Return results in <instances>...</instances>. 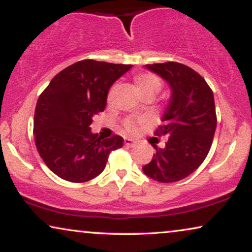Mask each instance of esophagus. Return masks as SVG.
I'll use <instances>...</instances> for the list:
<instances>
[{
  "mask_svg": "<svg viewBox=\"0 0 252 252\" xmlns=\"http://www.w3.org/2000/svg\"><path fill=\"white\" fill-rule=\"evenodd\" d=\"M124 144L129 147H133L136 145V140L132 138H129V137H126V138H124Z\"/></svg>",
  "mask_w": 252,
  "mask_h": 252,
  "instance_id": "obj_1",
  "label": "esophagus"
}]
</instances>
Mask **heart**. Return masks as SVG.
Instances as JSON below:
<instances>
[{
  "mask_svg": "<svg viewBox=\"0 0 252 252\" xmlns=\"http://www.w3.org/2000/svg\"><path fill=\"white\" fill-rule=\"evenodd\" d=\"M135 85L139 94L144 92H153L156 94L161 89L160 79L152 73H139V75H137L135 77Z\"/></svg>",
  "mask_w": 252,
  "mask_h": 252,
  "instance_id": "1",
  "label": "heart"
}]
</instances>
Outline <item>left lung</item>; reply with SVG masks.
<instances>
[{"mask_svg": "<svg viewBox=\"0 0 252 252\" xmlns=\"http://www.w3.org/2000/svg\"><path fill=\"white\" fill-rule=\"evenodd\" d=\"M166 80L170 99L163 110L157 136H166V146L153 145L156 154L143 172L162 183L176 182L193 173L209 153L217 128L212 90L205 79L177 62L146 64Z\"/></svg>", "mask_w": 252, "mask_h": 252, "instance_id": "1", "label": "left lung"}]
</instances>
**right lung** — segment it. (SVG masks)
I'll return each instance as SVG.
<instances>
[{
  "label": "right lung",
  "mask_w": 252,
  "mask_h": 252,
  "mask_svg": "<svg viewBox=\"0 0 252 252\" xmlns=\"http://www.w3.org/2000/svg\"><path fill=\"white\" fill-rule=\"evenodd\" d=\"M131 66L84 60L59 72L39 96L35 146L59 177L76 183L94 179L105 169L109 153L122 147V137L103 139L90 126L105 110L110 87Z\"/></svg>",
  "instance_id": "right-lung-1"
}]
</instances>
